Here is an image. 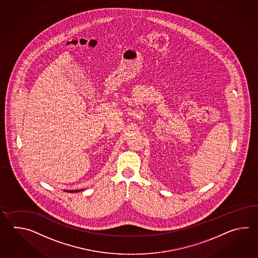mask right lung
Segmentation results:
<instances>
[{
  "mask_svg": "<svg viewBox=\"0 0 258 258\" xmlns=\"http://www.w3.org/2000/svg\"><path fill=\"white\" fill-rule=\"evenodd\" d=\"M69 192H79V190H77V191H68Z\"/></svg>",
  "mask_w": 258,
  "mask_h": 258,
  "instance_id": "right-lung-1",
  "label": "right lung"
}]
</instances>
